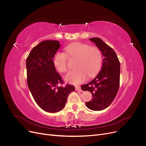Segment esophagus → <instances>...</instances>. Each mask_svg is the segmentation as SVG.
I'll return each instance as SVG.
<instances>
[{
  "instance_id": "obj_1",
  "label": "esophagus",
  "mask_w": 146,
  "mask_h": 146,
  "mask_svg": "<svg viewBox=\"0 0 146 146\" xmlns=\"http://www.w3.org/2000/svg\"><path fill=\"white\" fill-rule=\"evenodd\" d=\"M75 90H76V91H82V90H81V88H80V86H79V85H76V86H75Z\"/></svg>"
}]
</instances>
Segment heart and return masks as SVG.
Segmentation results:
<instances>
[{
    "label": "heart",
    "instance_id": "b5f03b06",
    "mask_svg": "<svg viewBox=\"0 0 146 146\" xmlns=\"http://www.w3.org/2000/svg\"><path fill=\"white\" fill-rule=\"evenodd\" d=\"M66 54L58 51L53 58V63L58 72L65 73L67 70L68 57L78 58L76 69L69 72L64 79L68 83L79 84L84 82L88 76L92 77L100 70L102 62V54L96 46H90L87 43L74 42L65 48Z\"/></svg>",
    "mask_w": 146,
    "mask_h": 146
}]
</instances>
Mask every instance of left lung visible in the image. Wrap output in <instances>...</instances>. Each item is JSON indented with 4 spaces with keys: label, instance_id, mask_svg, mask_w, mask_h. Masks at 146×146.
I'll return each instance as SVG.
<instances>
[{
    "label": "left lung",
    "instance_id": "obj_1",
    "mask_svg": "<svg viewBox=\"0 0 146 146\" xmlns=\"http://www.w3.org/2000/svg\"><path fill=\"white\" fill-rule=\"evenodd\" d=\"M100 49L103 56L101 70L97 76L87 84L81 86L82 90L92 95L86 103L88 109L100 111L109 107L116 97L120 85V62L116 52L100 38L90 39Z\"/></svg>",
    "mask_w": 146,
    "mask_h": 146
}]
</instances>
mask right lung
I'll return each instance as SVG.
<instances>
[{
	"instance_id": "obj_1",
	"label": "right lung",
	"mask_w": 146,
	"mask_h": 146,
	"mask_svg": "<svg viewBox=\"0 0 146 146\" xmlns=\"http://www.w3.org/2000/svg\"><path fill=\"white\" fill-rule=\"evenodd\" d=\"M60 46L57 40L42 41L33 48L26 59L28 87L37 104L49 113L64 109L69 94L75 90L69 84L57 86L64 82L53 63Z\"/></svg>"
}]
</instances>
